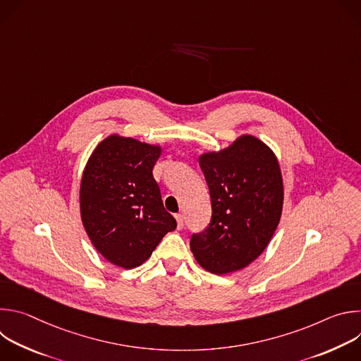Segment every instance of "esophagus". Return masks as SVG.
<instances>
[{
	"label": "esophagus",
	"mask_w": 361,
	"mask_h": 361,
	"mask_svg": "<svg viewBox=\"0 0 361 361\" xmlns=\"http://www.w3.org/2000/svg\"><path fill=\"white\" fill-rule=\"evenodd\" d=\"M176 220H177V227L181 230L184 227V219L183 214H176Z\"/></svg>",
	"instance_id": "obj_1"
}]
</instances>
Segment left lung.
I'll return each instance as SVG.
<instances>
[{
	"instance_id": "obj_1",
	"label": "left lung",
	"mask_w": 361,
	"mask_h": 361,
	"mask_svg": "<svg viewBox=\"0 0 361 361\" xmlns=\"http://www.w3.org/2000/svg\"><path fill=\"white\" fill-rule=\"evenodd\" d=\"M212 198V221L192 234L197 263L213 274L247 267L269 245L283 212V177L263 141L241 135L219 152L198 159Z\"/></svg>"
}]
</instances>
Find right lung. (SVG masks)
<instances>
[{
  "instance_id": "right-lung-1",
  "label": "right lung",
  "mask_w": 361,
  "mask_h": 361,
  "mask_svg": "<svg viewBox=\"0 0 361 361\" xmlns=\"http://www.w3.org/2000/svg\"><path fill=\"white\" fill-rule=\"evenodd\" d=\"M160 154V145L113 134L95 147L84 169L82 226L97 251L118 267L141 266L177 227L152 177Z\"/></svg>"
}]
</instances>
